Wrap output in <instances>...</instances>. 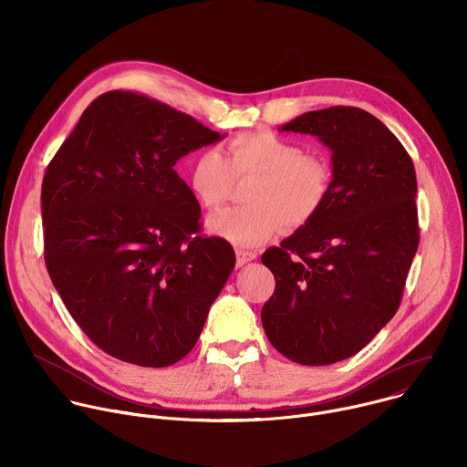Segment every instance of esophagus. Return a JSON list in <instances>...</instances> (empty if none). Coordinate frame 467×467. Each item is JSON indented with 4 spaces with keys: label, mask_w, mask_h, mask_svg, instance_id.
I'll return each mask as SVG.
<instances>
[{
    "label": "esophagus",
    "mask_w": 467,
    "mask_h": 467,
    "mask_svg": "<svg viewBox=\"0 0 467 467\" xmlns=\"http://www.w3.org/2000/svg\"><path fill=\"white\" fill-rule=\"evenodd\" d=\"M256 258V253L254 251H245V249H236V265L238 268H242L244 264L251 262Z\"/></svg>",
    "instance_id": "obj_1"
}]
</instances>
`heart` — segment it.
<instances>
[{
  "instance_id": "obj_1",
  "label": "heart",
  "mask_w": 467,
  "mask_h": 467,
  "mask_svg": "<svg viewBox=\"0 0 467 467\" xmlns=\"http://www.w3.org/2000/svg\"><path fill=\"white\" fill-rule=\"evenodd\" d=\"M199 151L188 171V186L207 211L220 209L236 179L254 177L245 192L249 205L227 209L209 220V231L236 247L268 242L281 225L296 231L323 209L332 186V166L272 130L240 132L227 144Z\"/></svg>"
}]
</instances>
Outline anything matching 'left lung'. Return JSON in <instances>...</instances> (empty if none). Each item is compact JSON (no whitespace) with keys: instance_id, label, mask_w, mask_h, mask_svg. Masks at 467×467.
Instances as JSON below:
<instances>
[{"instance_id":"left-lung-1","label":"left lung","mask_w":467,"mask_h":467,"mask_svg":"<svg viewBox=\"0 0 467 467\" xmlns=\"http://www.w3.org/2000/svg\"><path fill=\"white\" fill-rule=\"evenodd\" d=\"M281 130L332 151V186L314 220L262 254L275 292L260 317L281 355L327 366L357 355L401 305L420 244L416 170L393 132L357 107L305 112Z\"/></svg>"}]
</instances>
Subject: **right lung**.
<instances>
[{
	"label": "right lung",
	"mask_w": 467,
	"mask_h": 467,
	"mask_svg": "<svg viewBox=\"0 0 467 467\" xmlns=\"http://www.w3.org/2000/svg\"><path fill=\"white\" fill-rule=\"evenodd\" d=\"M223 137L137 92L94 99L42 182L44 258L62 303L110 357L144 368L184 358L234 268L202 234L173 166Z\"/></svg>",
	"instance_id": "add662e5"
}]
</instances>
